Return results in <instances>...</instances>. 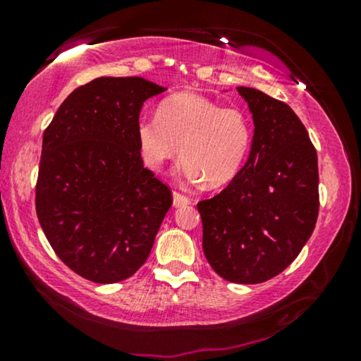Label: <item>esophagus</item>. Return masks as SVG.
<instances>
[{
    "label": "esophagus",
    "instance_id": "obj_1",
    "mask_svg": "<svg viewBox=\"0 0 361 361\" xmlns=\"http://www.w3.org/2000/svg\"><path fill=\"white\" fill-rule=\"evenodd\" d=\"M172 197H174V207H185V205H189L190 204V199L187 195H184V194H180V192H174V194H172Z\"/></svg>",
    "mask_w": 361,
    "mask_h": 361
}]
</instances>
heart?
<instances>
[{"instance_id":"obj_1","label":"heart","mask_w":361,"mask_h":361,"mask_svg":"<svg viewBox=\"0 0 361 361\" xmlns=\"http://www.w3.org/2000/svg\"><path fill=\"white\" fill-rule=\"evenodd\" d=\"M135 133L146 167L161 171L182 152L179 174L192 184L207 180L209 187L230 184L240 174L253 141L243 108L187 92L162 100L157 116L140 118Z\"/></svg>"}]
</instances>
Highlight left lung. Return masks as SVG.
<instances>
[{
	"label": "left lung",
	"mask_w": 361,
	"mask_h": 361,
	"mask_svg": "<svg viewBox=\"0 0 361 361\" xmlns=\"http://www.w3.org/2000/svg\"><path fill=\"white\" fill-rule=\"evenodd\" d=\"M255 123L240 174L197 209L205 258L230 283H264L288 268L312 235L319 215L317 152L284 102L238 87Z\"/></svg>",
	"instance_id": "1"
}]
</instances>
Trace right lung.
<instances>
[{"mask_svg":"<svg viewBox=\"0 0 361 361\" xmlns=\"http://www.w3.org/2000/svg\"><path fill=\"white\" fill-rule=\"evenodd\" d=\"M164 87L141 77H100L68 95L46 128L36 214L56 255L98 284L145 264L172 192L142 166L136 123Z\"/></svg>","mask_w":361,"mask_h":361,"instance_id":"obj_1","label":"right lung"}]
</instances>
